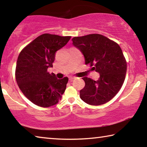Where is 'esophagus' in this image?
I'll list each match as a JSON object with an SVG mask.
<instances>
[{"label": "esophagus", "instance_id": "esophagus-1", "mask_svg": "<svg viewBox=\"0 0 147 147\" xmlns=\"http://www.w3.org/2000/svg\"><path fill=\"white\" fill-rule=\"evenodd\" d=\"M74 78H75V77H74V76H69V80L71 81V80H73V79H74Z\"/></svg>", "mask_w": 147, "mask_h": 147}]
</instances>
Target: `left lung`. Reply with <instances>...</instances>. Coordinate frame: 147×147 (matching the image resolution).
<instances>
[{
    "instance_id": "obj_1",
    "label": "left lung",
    "mask_w": 147,
    "mask_h": 147,
    "mask_svg": "<svg viewBox=\"0 0 147 147\" xmlns=\"http://www.w3.org/2000/svg\"><path fill=\"white\" fill-rule=\"evenodd\" d=\"M73 45L84 54L86 64L100 74L98 80L83 77L85 87L80 96L86 103L98 106L112 99L125 79L126 61L117 43L100 34H89L72 39Z\"/></svg>"
}]
</instances>
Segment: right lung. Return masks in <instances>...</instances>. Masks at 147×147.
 Listing matches in <instances>:
<instances>
[{"mask_svg": "<svg viewBox=\"0 0 147 147\" xmlns=\"http://www.w3.org/2000/svg\"><path fill=\"white\" fill-rule=\"evenodd\" d=\"M71 36L44 34L22 50L16 65V78L24 96L36 105L48 108L58 104L69 78L58 79L47 69L53 67L55 53L70 40Z\"/></svg>", "mask_w": 147, "mask_h": 147, "instance_id": "1", "label": "right lung"}]
</instances>
